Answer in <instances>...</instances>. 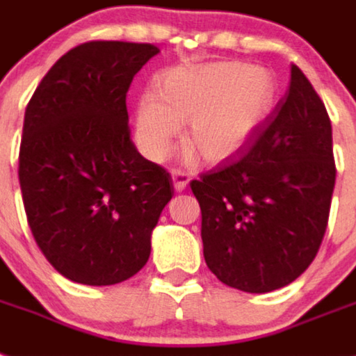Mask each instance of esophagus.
I'll return each mask as SVG.
<instances>
[{
	"instance_id": "34e87169",
	"label": "esophagus",
	"mask_w": 356,
	"mask_h": 356,
	"mask_svg": "<svg viewBox=\"0 0 356 356\" xmlns=\"http://www.w3.org/2000/svg\"><path fill=\"white\" fill-rule=\"evenodd\" d=\"M172 181H174L175 191H184L188 184H190V177H188V174H184V172H175V170L172 172Z\"/></svg>"
}]
</instances>
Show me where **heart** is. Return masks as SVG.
Returning <instances> with one entry per match:
<instances>
[{
  "instance_id": "heart-1",
  "label": "heart",
  "mask_w": 356,
  "mask_h": 356,
  "mask_svg": "<svg viewBox=\"0 0 356 356\" xmlns=\"http://www.w3.org/2000/svg\"><path fill=\"white\" fill-rule=\"evenodd\" d=\"M274 104L268 71L242 63L172 67L145 92L136 113V143L150 161L165 159L188 122L186 145L206 163L236 156L261 129Z\"/></svg>"
}]
</instances>
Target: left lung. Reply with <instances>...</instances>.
I'll list each match as a JSON object with an SVG mask.
<instances>
[{"instance_id":"8db88e82","label":"left lung","mask_w":356,"mask_h":356,"mask_svg":"<svg viewBox=\"0 0 356 356\" xmlns=\"http://www.w3.org/2000/svg\"><path fill=\"white\" fill-rule=\"evenodd\" d=\"M335 174L326 107L292 66L285 100L256 140L216 172L191 181L209 270L251 293L298 280L326 233Z\"/></svg>"}]
</instances>
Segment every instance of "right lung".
I'll return each mask as SVG.
<instances>
[{
  "label": "right lung",
  "mask_w": 356,
  "mask_h": 356,
  "mask_svg": "<svg viewBox=\"0 0 356 356\" xmlns=\"http://www.w3.org/2000/svg\"><path fill=\"white\" fill-rule=\"evenodd\" d=\"M154 44L92 41L70 49L24 111L19 184L37 245L67 280L116 285L145 267L172 179L129 131L127 91Z\"/></svg>",
  "instance_id": "obj_1"
}]
</instances>
